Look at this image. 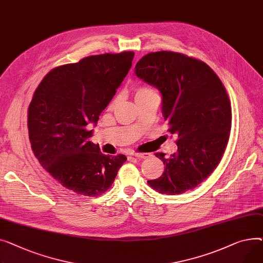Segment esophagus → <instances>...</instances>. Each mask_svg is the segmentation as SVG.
<instances>
[{
  "label": "esophagus",
  "instance_id": "1",
  "mask_svg": "<svg viewBox=\"0 0 263 263\" xmlns=\"http://www.w3.org/2000/svg\"><path fill=\"white\" fill-rule=\"evenodd\" d=\"M132 156L138 157V158H147L149 157L148 153H132Z\"/></svg>",
  "mask_w": 263,
  "mask_h": 263
}]
</instances>
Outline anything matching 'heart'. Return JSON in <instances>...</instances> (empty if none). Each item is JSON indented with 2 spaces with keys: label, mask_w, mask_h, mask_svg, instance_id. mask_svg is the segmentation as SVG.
Returning a JSON list of instances; mask_svg holds the SVG:
<instances>
[{
  "label": "heart",
  "mask_w": 263,
  "mask_h": 263,
  "mask_svg": "<svg viewBox=\"0 0 263 263\" xmlns=\"http://www.w3.org/2000/svg\"><path fill=\"white\" fill-rule=\"evenodd\" d=\"M146 91H149V90H147V89H140V90H139V91L137 92V95L142 93V92H146Z\"/></svg>",
  "instance_id": "1"
}]
</instances>
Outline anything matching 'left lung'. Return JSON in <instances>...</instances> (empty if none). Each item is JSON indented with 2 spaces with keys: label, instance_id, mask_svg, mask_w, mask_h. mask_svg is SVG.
I'll list each match as a JSON object with an SVG mask.
<instances>
[{
  "label": "left lung",
  "instance_id": "1",
  "mask_svg": "<svg viewBox=\"0 0 263 263\" xmlns=\"http://www.w3.org/2000/svg\"><path fill=\"white\" fill-rule=\"evenodd\" d=\"M135 74L160 91L168 132L178 136L171 157L155 154L164 171L148 184L170 195L194 189L218 166L229 139L231 106L221 80L203 61L166 51L143 56Z\"/></svg>",
  "mask_w": 263,
  "mask_h": 263
}]
</instances>
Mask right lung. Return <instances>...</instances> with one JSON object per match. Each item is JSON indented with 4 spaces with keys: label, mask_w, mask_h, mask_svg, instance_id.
Masks as SVG:
<instances>
[{
    "label": "right lung",
    "mask_w": 263,
    "mask_h": 263,
    "mask_svg": "<svg viewBox=\"0 0 263 263\" xmlns=\"http://www.w3.org/2000/svg\"><path fill=\"white\" fill-rule=\"evenodd\" d=\"M134 52L88 56L44 76L28 107L32 149L61 186L86 196L109 188L124 155H104L89 141L102 111L125 79Z\"/></svg>",
    "instance_id": "obj_1"
}]
</instances>
